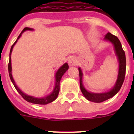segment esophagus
<instances>
[{
  "label": "esophagus",
  "mask_w": 134,
  "mask_h": 134,
  "mask_svg": "<svg viewBox=\"0 0 134 134\" xmlns=\"http://www.w3.org/2000/svg\"><path fill=\"white\" fill-rule=\"evenodd\" d=\"M77 59L76 58H74V57H71V58H70L69 60H68V64L70 66H76V65L77 64Z\"/></svg>",
  "instance_id": "obj_1"
}]
</instances>
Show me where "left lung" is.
Masks as SVG:
<instances>
[{"mask_svg": "<svg viewBox=\"0 0 134 134\" xmlns=\"http://www.w3.org/2000/svg\"><path fill=\"white\" fill-rule=\"evenodd\" d=\"M104 41L110 42L113 45L114 49L115 54L118 62L119 63V70H118V78L115 81L114 86L109 90L103 93H93L87 91L85 88L82 82L83 78V72L81 68L79 67V76H80V86L82 93L83 94L84 97L87 100L94 103H101L105 100L113 97L119 92L121 87L122 86L123 82L124 81L125 75V68H126V60H125V54L124 51L123 50L122 46L121 44L119 39L115 35H112L110 33H107L105 35Z\"/></svg>", "mask_w": 134, "mask_h": 134, "instance_id": "left-lung-1", "label": "left lung"}]
</instances>
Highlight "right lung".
I'll return each mask as SVG.
<instances>
[{"label": "right lung", "instance_id": "1", "mask_svg": "<svg viewBox=\"0 0 134 134\" xmlns=\"http://www.w3.org/2000/svg\"><path fill=\"white\" fill-rule=\"evenodd\" d=\"M26 31H34V29L32 28H29V27H25L22 32H21L20 35H19V37H17L16 40L15 41V43H13V45L11 46V48H10V54H9V76H10V79L11 82L13 84L15 88H16V90L18 91V93L22 96V97L25 99V100H27V102L31 103L34 104H37V105H47L48 103H50L53 102L54 100H55L57 99L58 96L59 94V91H60V80H61L62 77V76L64 74V73L66 72V71L68 70L69 66L67 63L64 64L62 66H61L60 68L58 69V70L56 71V72L55 73V85H54V89L53 91L49 93L48 95L44 96V97H35L34 96H31L29 94H25V93H23V91H21L19 86L16 85V82H15L13 77V74H12V66H11V53L13 49L14 46L16 44L17 41L19 40V38L21 37L22 34L24 33Z\"/></svg>", "mask_w": 134, "mask_h": 134}]
</instances>
